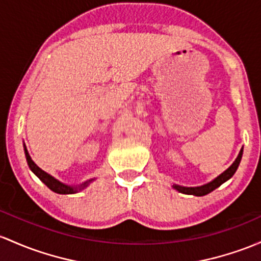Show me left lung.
Segmentation results:
<instances>
[{
  "mask_svg": "<svg viewBox=\"0 0 261 261\" xmlns=\"http://www.w3.org/2000/svg\"><path fill=\"white\" fill-rule=\"evenodd\" d=\"M242 154H243V148L240 150L239 154H238L237 160L233 162V165L228 168L227 171H224L220 176L217 177L214 181H212L211 183H207L204 186H200V187H181V186H173L177 191L181 192V193L185 194H193V196H205V194L211 193L212 191H214L216 188H218L220 185H223L224 182H227L234 173H236L238 166H239L240 160H242Z\"/></svg>",
  "mask_w": 261,
  "mask_h": 261,
  "instance_id": "left-lung-1",
  "label": "left lung"
}]
</instances>
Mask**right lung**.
I'll return each instance as SVG.
<instances>
[{
  "label": "right lung",
  "instance_id": "add662e5",
  "mask_svg": "<svg viewBox=\"0 0 261 261\" xmlns=\"http://www.w3.org/2000/svg\"><path fill=\"white\" fill-rule=\"evenodd\" d=\"M24 152H25V159H27L28 166H30L31 170H32L33 172L36 173V176L38 177V178L41 179V181L44 183V185L47 186L48 188H50V190L53 192H56V193H59V194L75 193V192H78V190H82V188L87 187L88 183L90 182V181H89V182L83 183V185L78 186V187H69V186H67V185H63V183L57 181L56 178H53L50 174H48L47 172H44V171L41 170V168H39L38 166H37L36 163L32 161L31 156L28 154V151H27V148H25V146H24Z\"/></svg>",
  "mask_w": 261,
  "mask_h": 261
}]
</instances>
